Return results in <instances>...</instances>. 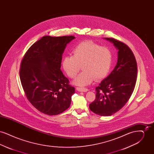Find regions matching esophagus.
Returning a JSON list of instances; mask_svg holds the SVG:
<instances>
[{
  "instance_id": "esophagus-1",
  "label": "esophagus",
  "mask_w": 154,
  "mask_h": 154,
  "mask_svg": "<svg viewBox=\"0 0 154 154\" xmlns=\"http://www.w3.org/2000/svg\"><path fill=\"white\" fill-rule=\"evenodd\" d=\"M76 89H77L78 91H79V92H87L88 91V89L87 88H81V87H77Z\"/></svg>"
}]
</instances>
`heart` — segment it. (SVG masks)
Returning a JSON list of instances; mask_svg holds the SVG:
<instances>
[{
  "label": "heart",
  "mask_w": 154,
  "mask_h": 154,
  "mask_svg": "<svg viewBox=\"0 0 154 154\" xmlns=\"http://www.w3.org/2000/svg\"><path fill=\"white\" fill-rule=\"evenodd\" d=\"M72 53L73 56L63 58L62 65L66 74L72 79L75 77L82 66L83 72L74 79L75 85L87 86L95 79L100 80L109 72L112 56L108 47L85 41L77 45Z\"/></svg>",
  "instance_id": "1"
}]
</instances>
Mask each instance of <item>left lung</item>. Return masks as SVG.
<instances>
[{"instance_id": "8db88e82", "label": "left lung", "mask_w": 154, "mask_h": 154, "mask_svg": "<svg viewBox=\"0 0 154 154\" xmlns=\"http://www.w3.org/2000/svg\"><path fill=\"white\" fill-rule=\"evenodd\" d=\"M118 50L117 65L111 73L96 88V99L89 104L92 112L110 116L121 109L132 95L135 87L137 62L132 50L124 43L104 37Z\"/></svg>"}]
</instances>
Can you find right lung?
Here are the masks:
<instances>
[{
	"label": "right lung",
	"mask_w": 154,
	"mask_h": 154,
	"mask_svg": "<svg viewBox=\"0 0 154 154\" xmlns=\"http://www.w3.org/2000/svg\"><path fill=\"white\" fill-rule=\"evenodd\" d=\"M73 36H45L33 44L22 59L20 71L27 99L39 111L58 115L70 106L75 88L60 70L62 55Z\"/></svg>",
	"instance_id": "right-lung-1"
}]
</instances>
